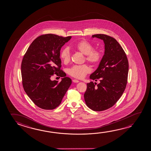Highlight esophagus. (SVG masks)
Listing matches in <instances>:
<instances>
[{
  "label": "esophagus",
  "instance_id": "34e87169",
  "mask_svg": "<svg viewBox=\"0 0 151 151\" xmlns=\"http://www.w3.org/2000/svg\"><path fill=\"white\" fill-rule=\"evenodd\" d=\"M73 82H74V83H77L79 82V81H78V80H77V79H73Z\"/></svg>",
  "mask_w": 151,
  "mask_h": 151
}]
</instances>
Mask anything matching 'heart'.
<instances>
[{
	"label": "heart",
	"mask_w": 151,
	"mask_h": 151,
	"mask_svg": "<svg viewBox=\"0 0 151 151\" xmlns=\"http://www.w3.org/2000/svg\"><path fill=\"white\" fill-rule=\"evenodd\" d=\"M75 48L82 54L85 55L87 62L94 65H98L101 62L103 54L101 50H93L94 47L91 43L86 40H82L74 45ZM60 58L63 62L67 64L70 60V54L69 48L65 47L60 53ZM91 72L90 67L86 64L75 65L68 70L69 74L75 78L81 79Z\"/></svg>",
	"instance_id": "b5f03b06"
}]
</instances>
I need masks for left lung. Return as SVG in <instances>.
<instances>
[{
  "mask_svg": "<svg viewBox=\"0 0 151 151\" xmlns=\"http://www.w3.org/2000/svg\"><path fill=\"white\" fill-rule=\"evenodd\" d=\"M103 40L105 52L96 70L90 79L100 83L87 84L84 99L87 106L94 111L111 108L121 97L126 88L129 73V62L126 54L115 38L104 34L92 35Z\"/></svg>",
  "mask_w": 151,
  "mask_h": 151,
  "instance_id": "left-lung-1",
  "label": "left lung"
}]
</instances>
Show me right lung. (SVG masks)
<instances>
[{"label": "right lung", "instance_id": "1", "mask_svg": "<svg viewBox=\"0 0 151 151\" xmlns=\"http://www.w3.org/2000/svg\"><path fill=\"white\" fill-rule=\"evenodd\" d=\"M54 34L41 35L28 48L21 65L22 86L26 93L40 109H54L60 105L72 84L60 70V51L71 39ZM54 73L64 76L60 82L52 81Z\"/></svg>", "mask_w": 151, "mask_h": 151}]
</instances>
